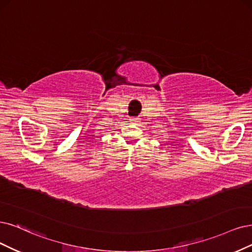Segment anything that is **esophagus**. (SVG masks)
I'll use <instances>...</instances> for the list:
<instances>
[{
    "instance_id": "1",
    "label": "esophagus",
    "mask_w": 252,
    "mask_h": 252,
    "mask_svg": "<svg viewBox=\"0 0 252 252\" xmlns=\"http://www.w3.org/2000/svg\"><path fill=\"white\" fill-rule=\"evenodd\" d=\"M129 120H131V123H133V124H137V123H139V121H140V118H139V117H132Z\"/></svg>"
}]
</instances>
